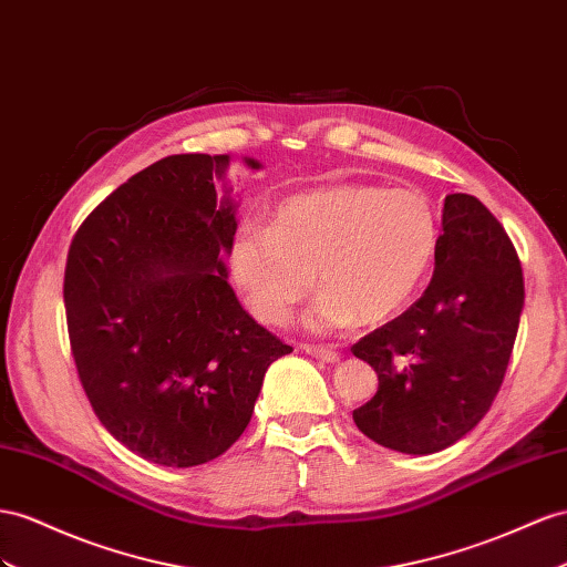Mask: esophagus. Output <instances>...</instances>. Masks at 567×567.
I'll use <instances>...</instances> for the list:
<instances>
[{
    "label": "esophagus",
    "mask_w": 567,
    "mask_h": 567,
    "mask_svg": "<svg viewBox=\"0 0 567 567\" xmlns=\"http://www.w3.org/2000/svg\"><path fill=\"white\" fill-rule=\"evenodd\" d=\"M303 352L307 354H311V357H316V359H321V361H326V364H338L340 361V352H336L332 350V347H321V344H303Z\"/></svg>",
    "instance_id": "34e87169"
}]
</instances>
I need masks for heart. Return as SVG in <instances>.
<instances>
[{
  "instance_id": "1",
  "label": "heart",
  "mask_w": 567,
  "mask_h": 567,
  "mask_svg": "<svg viewBox=\"0 0 567 567\" xmlns=\"http://www.w3.org/2000/svg\"><path fill=\"white\" fill-rule=\"evenodd\" d=\"M441 241L439 213L414 188L347 184L287 198L270 227H244L229 244L231 282L260 323L285 326L318 282L313 332L398 316L419 292Z\"/></svg>"
}]
</instances>
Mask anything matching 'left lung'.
Listing matches in <instances>:
<instances>
[{
	"mask_svg": "<svg viewBox=\"0 0 567 567\" xmlns=\"http://www.w3.org/2000/svg\"><path fill=\"white\" fill-rule=\"evenodd\" d=\"M441 229L424 297L352 347L379 375L354 424L404 455L441 453L482 422L525 307L515 246L482 200L445 196Z\"/></svg>",
	"mask_w": 567,
	"mask_h": 567,
	"instance_id": "8db88e82",
	"label": "left lung"
}]
</instances>
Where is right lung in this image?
Instances as JSON below:
<instances>
[{"label": "right lung", "instance_id": "1", "mask_svg": "<svg viewBox=\"0 0 567 567\" xmlns=\"http://www.w3.org/2000/svg\"><path fill=\"white\" fill-rule=\"evenodd\" d=\"M244 165L264 169L254 157ZM227 169L229 155L157 159L100 203L66 258L85 395L114 439L163 467H196L235 445L268 367L292 352L227 282L239 208Z\"/></svg>", "mask_w": 567, "mask_h": 567}]
</instances>
